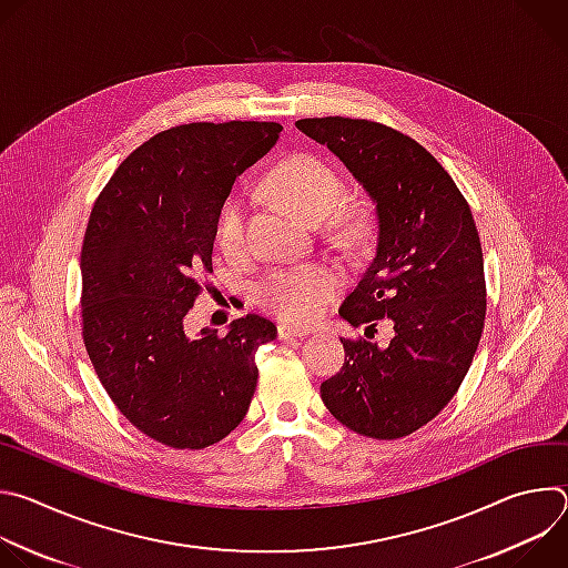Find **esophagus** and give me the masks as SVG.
Returning a JSON list of instances; mask_svg holds the SVG:
<instances>
[{
  "instance_id": "esophagus-1",
  "label": "esophagus",
  "mask_w": 568,
  "mask_h": 568,
  "mask_svg": "<svg viewBox=\"0 0 568 568\" xmlns=\"http://www.w3.org/2000/svg\"><path fill=\"white\" fill-rule=\"evenodd\" d=\"M307 333L301 328H290V326H278V339H296V337H305Z\"/></svg>"
}]
</instances>
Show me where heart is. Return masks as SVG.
Returning a JSON list of instances; mask_svg holds the SVG:
<instances>
[{"instance_id":"obj_1","label":"heart","mask_w":568,"mask_h":568,"mask_svg":"<svg viewBox=\"0 0 568 568\" xmlns=\"http://www.w3.org/2000/svg\"><path fill=\"white\" fill-rule=\"evenodd\" d=\"M270 191L287 202L294 211L312 222L331 215L337 235L346 240H362L368 231V215L359 206H343L346 184L342 175L314 154H294L283 159L267 175ZM247 200L231 193L215 217L217 250L237 261L247 254ZM339 276L323 265L285 267L270 272L256 287L261 305L287 323H310L321 314L339 292Z\"/></svg>"}]
</instances>
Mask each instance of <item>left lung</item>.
<instances>
[{
    "label": "left lung",
    "mask_w": 568,
    "mask_h": 568,
    "mask_svg": "<svg viewBox=\"0 0 568 568\" xmlns=\"http://www.w3.org/2000/svg\"><path fill=\"white\" fill-rule=\"evenodd\" d=\"M375 202L377 247L339 314L375 333L379 348L342 339L346 359L321 384L328 412L359 436L395 440L434 420L456 395L485 323V274L467 200L438 159L384 123L346 116L301 119Z\"/></svg>",
    "instance_id": "8db88e82"
}]
</instances>
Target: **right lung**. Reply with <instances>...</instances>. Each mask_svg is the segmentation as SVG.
Returning <instances> with one entry per match:
<instances>
[{
    "label": "right lung",
    "mask_w": 568,
    "mask_h": 568,
    "mask_svg": "<svg viewBox=\"0 0 568 568\" xmlns=\"http://www.w3.org/2000/svg\"><path fill=\"white\" fill-rule=\"evenodd\" d=\"M272 121L186 123L139 145L90 213L83 272V342L116 409L148 438L204 449L247 416L258 346L270 318H235L226 335L184 333L213 272L215 217L235 178L267 154Z\"/></svg>",
    "instance_id": "obj_1"
}]
</instances>
